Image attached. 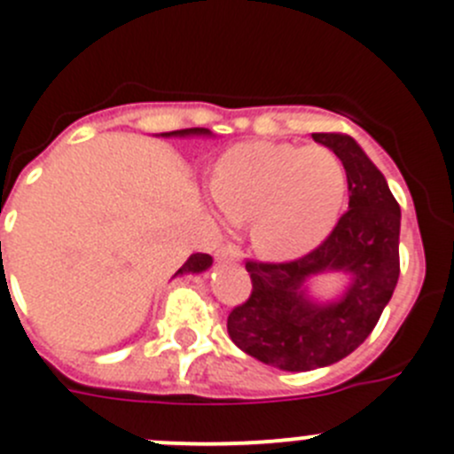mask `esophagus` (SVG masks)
Instances as JSON below:
<instances>
[{"mask_svg": "<svg viewBox=\"0 0 454 454\" xmlns=\"http://www.w3.org/2000/svg\"><path fill=\"white\" fill-rule=\"evenodd\" d=\"M215 256H218V259H230V262H240V259H243V252H240V247L227 243V246L218 247Z\"/></svg>", "mask_w": 454, "mask_h": 454, "instance_id": "1", "label": "esophagus"}]
</instances>
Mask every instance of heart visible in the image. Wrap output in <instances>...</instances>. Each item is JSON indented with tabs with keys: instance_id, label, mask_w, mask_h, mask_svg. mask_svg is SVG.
Here are the masks:
<instances>
[{
	"instance_id": "heart-1",
	"label": "heart",
	"mask_w": 454,
	"mask_h": 454,
	"mask_svg": "<svg viewBox=\"0 0 454 454\" xmlns=\"http://www.w3.org/2000/svg\"><path fill=\"white\" fill-rule=\"evenodd\" d=\"M211 192L227 218L247 220L256 252L295 259L334 230L346 204L348 172L327 147L256 140L220 156Z\"/></svg>"
}]
</instances>
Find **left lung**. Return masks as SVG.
Here are the masks:
<instances>
[{
	"mask_svg": "<svg viewBox=\"0 0 454 454\" xmlns=\"http://www.w3.org/2000/svg\"><path fill=\"white\" fill-rule=\"evenodd\" d=\"M348 172V211L316 250L295 262H246L250 298L231 309L227 332L243 352L279 371H314L362 346L400 275V204L384 175L348 134H311ZM351 277L344 295L320 305L306 282L320 271Z\"/></svg>",
	"mask_w": 454,
	"mask_h": 454,
	"instance_id": "obj_1",
	"label": "left lung"
}]
</instances>
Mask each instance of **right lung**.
Masks as SVG:
<instances>
[{
	"label": "right lung",
	"instance_id": "add662e5",
	"mask_svg": "<svg viewBox=\"0 0 454 454\" xmlns=\"http://www.w3.org/2000/svg\"><path fill=\"white\" fill-rule=\"evenodd\" d=\"M163 136H211V131L208 129H202V127H195V129H179V131H168V134ZM214 263V259L208 254H202V252H198V254H191L188 256V262L184 263L182 268H179L175 275H184V272H202L207 270L208 266Z\"/></svg>",
	"mask_w": 454,
	"mask_h": 454
}]
</instances>
